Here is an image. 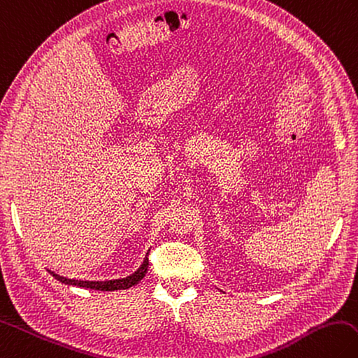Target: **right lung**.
<instances>
[{
	"instance_id": "obj_1",
	"label": "right lung",
	"mask_w": 358,
	"mask_h": 358,
	"mask_svg": "<svg viewBox=\"0 0 358 358\" xmlns=\"http://www.w3.org/2000/svg\"><path fill=\"white\" fill-rule=\"evenodd\" d=\"M148 269V257L144 259V264L141 265L136 273L125 277V279H119V280H107V282H89V280H75V279H66V277L58 275L50 271V274L58 279L59 282L66 283V285H75V287H81V288H90V289H99V291H116V289H127L131 288L133 285H136L138 282L142 280V277L145 275Z\"/></svg>"
}]
</instances>
